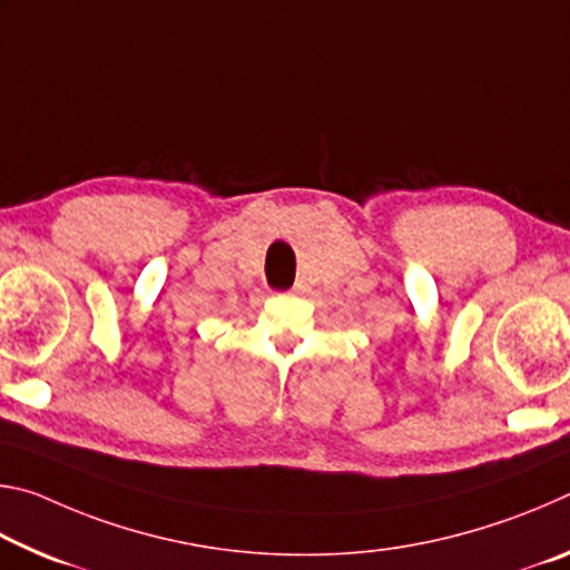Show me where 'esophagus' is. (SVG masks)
Masks as SVG:
<instances>
[{
    "mask_svg": "<svg viewBox=\"0 0 570 570\" xmlns=\"http://www.w3.org/2000/svg\"><path fill=\"white\" fill-rule=\"evenodd\" d=\"M292 292H294V294H296V292H298V286H294V288H292Z\"/></svg>",
    "mask_w": 570,
    "mask_h": 570,
    "instance_id": "34e87169",
    "label": "esophagus"
}]
</instances>
